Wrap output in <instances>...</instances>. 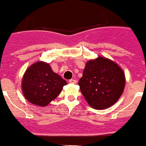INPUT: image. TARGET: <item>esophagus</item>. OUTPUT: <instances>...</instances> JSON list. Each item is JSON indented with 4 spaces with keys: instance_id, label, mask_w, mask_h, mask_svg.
Returning a JSON list of instances; mask_svg holds the SVG:
<instances>
[{
    "instance_id": "1",
    "label": "esophagus",
    "mask_w": 146,
    "mask_h": 146,
    "mask_svg": "<svg viewBox=\"0 0 146 146\" xmlns=\"http://www.w3.org/2000/svg\"><path fill=\"white\" fill-rule=\"evenodd\" d=\"M69 82L71 83V84H75V83H76V80H75V79H70V80H69Z\"/></svg>"
}]
</instances>
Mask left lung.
Instances as JSON below:
<instances>
[{
    "label": "left lung",
    "instance_id": "left-lung-1",
    "mask_svg": "<svg viewBox=\"0 0 146 146\" xmlns=\"http://www.w3.org/2000/svg\"><path fill=\"white\" fill-rule=\"evenodd\" d=\"M78 86L92 108L104 109L120 98L124 90L125 75L115 63L100 56L86 63Z\"/></svg>",
    "mask_w": 146,
    "mask_h": 146
}]
</instances>
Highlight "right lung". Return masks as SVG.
Instances as JSON below:
<instances>
[{"instance_id": "1", "label": "right lung", "mask_w": 146, "mask_h": 146, "mask_svg": "<svg viewBox=\"0 0 146 146\" xmlns=\"http://www.w3.org/2000/svg\"><path fill=\"white\" fill-rule=\"evenodd\" d=\"M67 82L44 62H38L26 71L22 89L26 99L33 104L46 106L57 98Z\"/></svg>"}]
</instances>
